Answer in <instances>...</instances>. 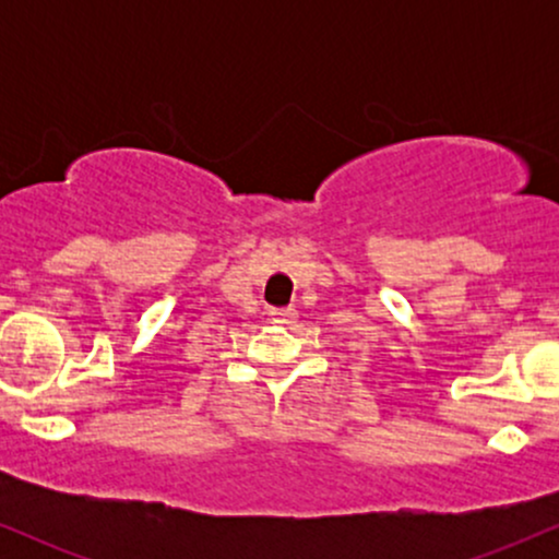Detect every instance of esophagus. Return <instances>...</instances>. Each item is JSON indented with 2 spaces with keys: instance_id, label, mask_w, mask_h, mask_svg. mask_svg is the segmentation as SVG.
<instances>
[{
  "instance_id": "esophagus-1",
  "label": "esophagus",
  "mask_w": 559,
  "mask_h": 559,
  "mask_svg": "<svg viewBox=\"0 0 559 559\" xmlns=\"http://www.w3.org/2000/svg\"><path fill=\"white\" fill-rule=\"evenodd\" d=\"M271 318L273 323L288 325L294 323V318H297V310H294V307H275V310H271Z\"/></svg>"
}]
</instances>
